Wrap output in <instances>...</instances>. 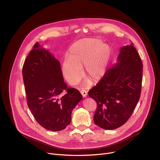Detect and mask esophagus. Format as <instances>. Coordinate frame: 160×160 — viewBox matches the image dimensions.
Returning <instances> with one entry per match:
<instances>
[{"label": "esophagus", "mask_w": 160, "mask_h": 160, "mask_svg": "<svg viewBox=\"0 0 160 160\" xmlns=\"http://www.w3.org/2000/svg\"><path fill=\"white\" fill-rule=\"evenodd\" d=\"M80 93L82 94V96H83V98H86V97H87V91H86L85 90H84V89L81 90H80Z\"/></svg>", "instance_id": "1"}]
</instances>
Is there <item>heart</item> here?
Instances as JSON below:
<instances>
[{"mask_svg": "<svg viewBox=\"0 0 160 160\" xmlns=\"http://www.w3.org/2000/svg\"><path fill=\"white\" fill-rule=\"evenodd\" d=\"M111 56V49L108 44L97 38H85L74 43L68 50V57L62 64V73L66 80L71 85L77 84L83 75L84 66L87 78L83 87L93 82L99 81L106 74Z\"/></svg>", "mask_w": 160, "mask_h": 160, "instance_id": "obj_1", "label": "heart"}]
</instances>
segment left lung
<instances>
[{
  "mask_svg": "<svg viewBox=\"0 0 160 160\" xmlns=\"http://www.w3.org/2000/svg\"><path fill=\"white\" fill-rule=\"evenodd\" d=\"M142 66L131 42L120 49L117 62L88 91L89 97L97 102L94 122L98 126L114 130L130 118L141 96Z\"/></svg>",
  "mask_w": 160,
  "mask_h": 160,
  "instance_id": "obj_1",
  "label": "left lung"
}]
</instances>
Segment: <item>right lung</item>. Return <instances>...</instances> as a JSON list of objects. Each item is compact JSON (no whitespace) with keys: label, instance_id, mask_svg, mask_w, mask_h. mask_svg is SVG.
Wrapping results in <instances>:
<instances>
[{"label":"right lung","instance_id":"1","mask_svg":"<svg viewBox=\"0 0 160 160\" xmlns=\"http://www.w3.org/2000/svg\"><path fill=\"white\" fill-rule=\"evenodd\" d=\"M22 73L27 104L37 122L49 130L64 129L82 96L64 82L59 61L37 42L24 62Z\"/></svg>","mask_w":160,"mask_h":160}]
</instances>
